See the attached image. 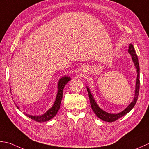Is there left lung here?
I'll return each instance as SVG.
<instances>
[{"label": "left lung", "instance_id": "obj_1", "mask_svg": "<svg viewBox=\"0 0 149 149\" xmlns=\"http://www.w3.org/2000/svg\"><path fill=\"white\" fill-rule=\"evenodd\" d=\"M128 52H129V53L130 54L131 57H132V61L134 64L135 68L136 69V72H137V78H136V83L134 97L132 101L129 104V106H128L126 109H124L123 111H121V112L118 113H109L106 111H104V110H103V109H101V108L99 107L97 103H96V101H95L94 97H93L91 92H90V90L88 88V86L86 87L87 91H88V93L90 105H91L92 110L94 112L95 115L97 116L99 118L102 119V120L104 121L113 122L118 120V119L120 118L123 117V116L126 115L127 113H129L130 110L133 109L134 107L135 106L137 100H138L139 90V66L138 56H137V54L136 53V51L132 45V44L131 43L129 44V50H128Z\"/></svg>", "mask_w": 149, "mask_h": 149}]
</instances>
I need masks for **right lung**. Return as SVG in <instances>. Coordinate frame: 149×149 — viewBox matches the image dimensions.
<instances>
[{"instance_id": "add662e5", "label": "right lung", "mask_w": 149, "mask_h": 149, "mask_svg": "<svg viewBox=\"0 0 149 149\" xmlns=\"http://www.w3.org/2000/svg\"><path fill=\"white\" fill-rule=\"evenodd\" d=\"M70 80L71 78L68 76H64L63 77H61L59 80V82H58L57 84V94L56 95V97H55V101L52 107L48 110V111H46L44 113V114L39 116H32L28 114V113H26L25 112L24 113V114H25L26 116H28V117L30 118V119H33V120L37 122H40V123L50 120L52 118H53L54 116H56L57 112L59 111L61 106V100H62L63 99V92L64 87H65L66 83ZM14 103L17 109H19V106L17 105L15 102H14Z\"/></svg>"}]
</instances>
